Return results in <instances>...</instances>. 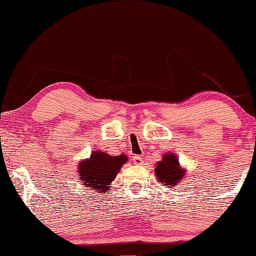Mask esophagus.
<instances>
[{"label":"esophagus","instance_id":"obj_1","mask_svg":"<svg viewBox=\"0 0 256 256\" xmlns=\"http://www.w3.org/2000/svg\"><path fill=\"white\" fill-rule=\"evenodd\" d=\"M132 162H134V164L135 165H140L143 162V158L140 157V156H134V157H132Z\"/></svg>","mask_w":256,"mask_h":256}]
</instances>
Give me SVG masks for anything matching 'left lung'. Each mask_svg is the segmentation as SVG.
Here are the masks:
<instances>
[{"instance_id": "1", "label": "left lung", "mask_w": 256, "mask_h": 256, "mask_svg": "<svg viewBox=\"0 0 256 256\" xmlns=\"http://www.w3.org/2000/svg\"><path fill=\"white\" fill-rule=\"evenodd\" d=\"M154 171L159 182H162L170 188H172L184 176V171L180 168L179 162L172 154H164V158L158 162Z\"/></svg>"}]
</instances>
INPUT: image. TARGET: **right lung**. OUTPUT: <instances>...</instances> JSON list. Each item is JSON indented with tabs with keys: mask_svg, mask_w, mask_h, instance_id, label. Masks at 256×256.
I'll return each instance as SVG.
<instances>
[{
	"mask_svg": "<svg viewBox=\"0 0 256 256\" xmlns=\"http://www.w3.org/2000/svg\"><path fill=\"white\" fill-rule=\"evenodd\" d=\"M126 162L127 156L124 154L110 156L102 151H96L80 164V179L94 190L104 192L110 188V184Z\"/></svg>",
	"mask_w": 256,
	"mask_h": 256,
	"instance_id": "add662e5",
	"label": "right lung"
}]
</instances>
